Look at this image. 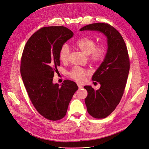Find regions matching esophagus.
<instances>
[{
  "label": "esophagus",
  "instance_id": "34e87169",
  "mask_svg": "<svg viewBox=\"0 0 149 149\" xmlns=\"http://www.w3.org/2000/svg\"><path fill=\"white\" fill-rule=\"evenodd\" d=\"M77 85H78V87H79V89H81V88H84V86H82L81 85H80V84H78Z\"/></svg>",
  "mask_w": 149,
  "mask_h": 149
}]
</instances>
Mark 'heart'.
Wrapping results in <instances>:
<instances>
[{"label": "heart", "instance_id": "1", "mask_svg": "<svg viewBox=\"0 0 149 149\" xmlns=\"http://www.w3.org/2000/svg\"><path fill=\"white\" fill-rule=\"evenodd\" d=\"M75 47L81 52L88 55V59L90 62L97 64L102 62L105 58L107 49L104 45H96L95 40L91 37L88 36L81 37L76 40ZM70 54L69 46L64 44L61 47L59 52V58L63 63H67ZM88 74L85 69L79 66H75L69 72L70 77L72 79L81 82L84 80L85 77Z\"/></svg>", "mask_w": 149, "mask_h": 149}]
</instances>
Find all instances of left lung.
<instances>
[{
  "instance_id": "obj_1",
  "label": "left lung",
  "mask_w": 149,
  "mask_h": 149,
  "mask_svg": "<svg viewBox=\"0 0 149 149\" xmlns=\"http://www.w3.org/2000/svg\"><path fill=\"white\" fill-rule=\"evenodd\" d=\"M101 32L107 38V52L103 62L92 77L101 87L95 90L85 86L88 95L85 99L87 111L93 117L104 118L116 108L122 99L130 70V59L125 42L120 32L107 23L86 25L80 31Z\"/></svg>"
}]
</instances>
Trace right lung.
Instances as JSON below:
<instances>
[{"mask_svg": "<svg viewBox=\"0 0 149 149\" xmlns=\"http://www.w3.org/2000/svg\"><path fill=\"white\" fill-rule=\"evenodd\" d=\"M74 36L64 26L44 27L27 40L21 59L20 71L26 90L33 106L49 120L62 119L78 86L73 81L53 83L60 65L59 49Z\"/></svg>", "mask_w": 149, "mask_h": 149, "instance_id": "obj_1", "label": "right lung"}]
</instances>
